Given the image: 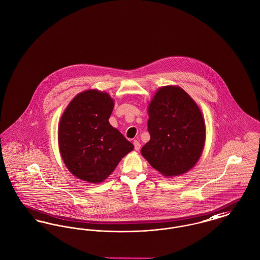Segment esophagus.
<instances>
[{"mask_svg": "<svg viewBox=\"0 0 260 260\" xmlns=\"http://www.w3.org/2000/svg\"><path fill=\"white\" fill-rule=\"evenodd\" d=\"M140 148H141V144H140V142L137 141V140H135V141H134V149H135L136 151H139V150H140Z\"/></svg>", "mask_w": 260, "mask_h": 260, "instance_id": "obj_1", "label": "esophagus"}]
</instances>
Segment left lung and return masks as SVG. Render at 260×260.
Instances as JSON below:
<instances>
[{
  "instance_id": "8db88e82",
  "label": "left lung",
  "mask_w": 260,
  "mask_h": 260,
  "mask_svg": "<svg viewBox=\"0 0 260 260\" xmlns=\"http://www.w3.org/2000/svg\"><path fill=\"white\" fill-rule=\"evenodd\" d=\"M150 141L141 154L165 176L188 172L202 154L205 123L190 96L180 87H162L149 105Z\"/></svg>"
}]
</instances>
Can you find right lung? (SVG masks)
Listing matches in <instances>:
<instances>
[{"instance_id": "add662e5", "label": "right lung", "mask_w": 260, "mask_h": 260, "mask_svg": "<svg viewBox=\"0 0 260 260\" xmlns=\"http://www.w3.org/2000/svg\"><path fill=\"white\" fill-rule=\"evenodd\" d=\"M113 106L106 92L90 89L79 93L61 117L58 141L62 158L71 173L87 182L104 181L134 149L108 122Z\"/></svg>"}]
</instances>
